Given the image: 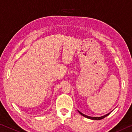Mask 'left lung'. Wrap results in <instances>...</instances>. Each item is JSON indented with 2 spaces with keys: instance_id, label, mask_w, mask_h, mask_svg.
I'll use <instances>...</instances> for the list:
<instances>
[{
  "instance_id": "8db88e82",
  "label": "left lung",
  "mask_w": 132,
  "mask_h": 132,
  "mask_svg": "<svg viewBox=\"0 0 132 132\" xmlns=\"http://www.w3.org/2000/svg\"><path fill=\"white\" fill-rule=\"evenodd\" d=\"M79 112V113H80V114H81L82 115V116H83L84 117H85V118H88V119H92V120H101V119H103V118H106V116H108L109 114L110 113H108V114H106V115H104V116H101V117H90V116H87V115H85V114H83V113H81V112H80L79 111H78Z\"/></svg>"
}]
</instances>
